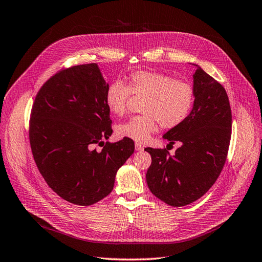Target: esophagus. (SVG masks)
<instances>
[{
  "label": "esophagus",
  "instance_id": "1",
  "mask_svg": "<svg viewBox=\"0 0 262 262\" xmlns=\"http://www.w3.org/2000/svg\"><path fill=\"white\" fill-rule=\"evenodd\" d=\"M135 149H136L137 151H143V150H144V147H143V145H140V144L136 143V144H135Z\"/></svg>",
  "mask_w": 262,
  "mask_h": 262
}]
</instances>
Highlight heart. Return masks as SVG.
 <instances>
[{
	"label": "heart",
	"mask_w": 262,
	"mask_h": 262,
	"mask_svg": "<svg viewBox=\"0 0 262 262\" xmlns=\"http://www.w3.org/2000/svg\"><path fill=\"white\" fill-rule=\"evenodd\" d=\"M130 95L145 98L141 113L117 126V135L137 143H145L151 134L158 130L159 123L163 128H174L190 115L195 91L190 82L173 79L162 72L140 70L133 72L126 85L114 81L107 86L104 101L112 114L123 116Z\"/></svg>",
	"instance_id": "obj_1"
}]
</instances>
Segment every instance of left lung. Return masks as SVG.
Masks as SVG:
<instances>
[{
	"label": "left lung",
	"instance_id": "1",
	"mask_svg": "<svg viewBox=\"0 0 262 262\" xmlns=\"http://www.w3.org/2000/svg\"><path fill=\"white\" fill-rule=\"evenodd\" d=\"M193 74L195 100L190 115L163 135L169 146L181 143L173 156L146 148L151 156L146 180L155 196L170 206L193 203L212 188L226 161L231 111L225 89L198 64Z\"/></svg>",
	"mask_w": 262,
	"mask_h": 262
}]
</instances>
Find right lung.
<instances>
[{"instance_id":"add662e5","label":"right lung","mask_w":262,"mask_h":262,"mask_svg":"<svg viewBox=\"0 0 262 262\" xmlns=\"http://www.w3.org/2000/svg\"><path fill=\"white\" fill-rule=\"evenodd\" d=\"M108 83L96 63L59 71L37 93L29 122V141L39 172L59 196L88 206L114 188L117 170L134 154L128 138L114 144L104 94Z\"/></svg>"}]
</instances>
